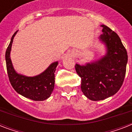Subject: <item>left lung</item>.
<instances>
[{
    "instance_id": "left-lung-1",
    "label": "left lung",
    "mask_w": 132,
    "mask_h": 132,
    "mask_svg": "<svg viewBox=\"0 0 132 132\" xmlns=\"http://www.w3.org/2000/svg\"><path fill=\"white\" fill-rule=\"evenodd\" d=\"M99 40L107 47L100 60L86 65H75L81 78V91L92 101L103 100L115 94L123 85L126 72L127 53L119 36L105 25H101Z\"/></svg>"
}]
</instances>
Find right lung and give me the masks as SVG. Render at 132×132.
Masks as SVG:
<instances>
[{
	"instance_id": "obj_1",
	"label": "right lung",
	"mask_w": 132,
	"mask_h": 132,
	"mask_svg": "<svg viewBox=\"0 0 132 132\" xmlns=\"http://www.w3.org/2000/svg\"><path fill=\"white\" fill-rule=\"evenodd\" d=\"M15 31L5 53L6 66L9 81L13 89L26 98L34 101H44L51 96L55 86V72L58 62L50 65L41 74L35 77H27L15 72L10 58V51Z\"/></svg>"
}]
</instances>
